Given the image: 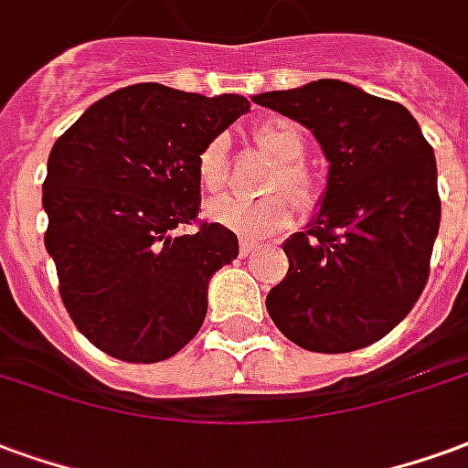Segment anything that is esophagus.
Here are the masks:
<instances>
[{
	"mask_svg": "<svg viewBox=\"0 0 468 468\" xmlns=\"http://www.w3.org/2000/svg\"><path fill=\"white\" fill-rule=\"evenodd\" d=\"M259 249L257 241H251V239H241L239 241V251H241V257H249V254H254Z\"/></svg>",
	"mask_w": 468,
	"mask_h": 468,
	"instance_id": "34e87169",
	"label": "esophagus"
}]
</instances>
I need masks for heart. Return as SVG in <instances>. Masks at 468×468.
<instances>
[{"mask_svg": "<svg viewBox=\"0 0 468 468\" xmlns=\"http://www.w3.org/2000/svg\"><path fill=\"white\" fill-rule=\"evenodd\" d=\"M254 142L261 152L276 159V169L269 176L267 197L261 199H239L217 197L207 204V217L239 237L261 239L282 231L292 221V204L282 191L290 194L299 209H309L316 201V184L304 164V134L289 119H274L254 126ZM197 174L207 192H219L227 179V139L214 136L197 156Z\"/></svg>", "mask_w": 468, "mask_h": 468, "instance_id": "heart-1", "label": "heart"}]
</instances>
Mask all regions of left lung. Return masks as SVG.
I'll use <instances>...</instances> for the list:
<instances>
[{
	"label": "left lung",
	"instance_id": "8db88e82",
	"mask_svg": "<svg viewBox=\"0 0 468 468\" xmlns=\"http://www.w3.org/2000/svg\"><path fill=\"white\" fill-rule=\"evenodd\" d=\"M312 129L329 162L322 209L284 241L289 271L267 294L302 349L344 354L387 336L429 279L441 201L434 149L399 101L339 80L254 97Z\"/></svg>",
	"mask_w": 468,
	"mask_h": 468
}]
</instances>
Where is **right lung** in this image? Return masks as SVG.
Masks as SVG:
<instances>
[{
  "mask_svg": "<svg viewBox=\"0 0 468 468\" xmlns=\"http://www.w3.org/2000/svg\"><path fill=\"white\" fill-rule=\"evenodd\" d=\"M247 112L239 94L146 81L94 101L54 142L44 244L71 322L109 356L154 364L201 329L209 279L237 259V234L217 221L176 229L199 220V152Z\"/></svg>",
  "mask_w": 468,
  "mask_h": 468,
  "instance_id": "obj_1",
  "label": "right lung"
}]
</instances>
